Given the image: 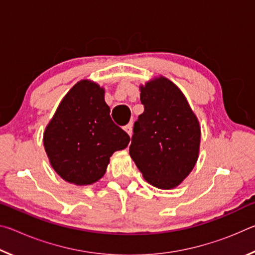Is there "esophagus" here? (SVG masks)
<instances>
[{"label": "esophagus", "instance_id": "34e87169", "mask_svg": "<svg viewBox=\"0 0 255 255\" xmlns=\"http://www.w3.org/2000/svg\"><path fill=\"white\" fill-rule=\"evenodd\" d=\"M125 131H126L129 136H131L132 133V124H128L127 126H125Z\"/></svg>", "mask_w": 255, "mask_h": 255}]
</instances>
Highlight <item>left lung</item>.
Here are the masks:
<instances>
[{"label":"left lung","mask_w":255,"mask_h":255,"mask_svg":"<svg viewBox=\"0 0 255 255\" xmlns=\"http://www.w3.org/2000/svg\"><path fill=\"white\" fill-rule=\"evenodd\" d=\"M139 90L144 112L133 125L129 154L149 184L176 188L199 156V122L182 91L166 77H154Z\"/></svg>","instance_id":"obj_1"}]
</instances>
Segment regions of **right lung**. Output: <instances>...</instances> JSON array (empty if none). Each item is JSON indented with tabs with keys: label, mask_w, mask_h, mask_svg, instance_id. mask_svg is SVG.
Masks as SVG:
<instances>
[{
	"label": "right lung",
	"mask_w": 255,
	"mask_h": 255,
	"mask_svg": "<svg viewBox=\"0 0 255 255\" xmlns=\"http://www.w3.org/2000/svg\"><path fill=\"white\" fill-rule=\"evenodd\" d=\"M42 140L50 165L60 178L90 185L105 175L112 154L126 148L130 138L112 122L105 89L81 80L60 101Z\"/></svg>",
	"instance_id": "right-lung-1"
}]
</instances>
